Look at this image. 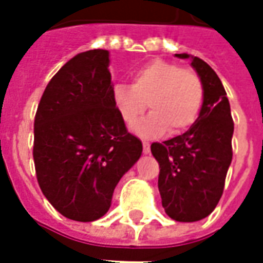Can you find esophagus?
I'll return each mask as SVG.
<instances>
[{
    "label": "esophagus",
    "instance_id": "esophagus-1",
    "mask_svg": "<svg viewBox=\"0 0 263 263\" xmlns=\"http://www.w3.org/2000/svg\"><path fill=\"white\" fill-rule=\"evenodd\" d=\"M142 148H143V154L145 155H148L149 152H151V145H149V142H145V141H143Z\"/></svg>",
    "mask_w": 263,
    "mask_h": 263
}]
</instances>
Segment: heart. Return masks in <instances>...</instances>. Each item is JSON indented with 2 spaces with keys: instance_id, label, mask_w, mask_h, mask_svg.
<instances>
[{
  "instance_id": "obj_1",
  "label": "heart",
  "mask_w": 263,
  "mask_h": 263,
  "mask_svg": "<svg viewBox=\"0 0 263 263\" xmlns=\"http://www.w3.org/2000/svg\"><path fill=\"white\" fill-rule=\"evenodd\" d=\"M204 97L200 76L162 59L151 60L132 74V86L120 83L112 98L126 125H135L148 108L152 112L134 131L142 138H158L171 129L179 135L197 120Z\"/></svg>"
}]
</instances>
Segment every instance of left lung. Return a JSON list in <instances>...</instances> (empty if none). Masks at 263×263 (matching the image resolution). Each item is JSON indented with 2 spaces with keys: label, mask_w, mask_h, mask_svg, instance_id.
Instances as JSON below:
<instances>
[{
  "label": "left lung",
  "mask_w": 263,
  "mask_h": 263,
  "mask_svg": "<svg viewBox=\"0 0 263 263\" xmlns=\"http://www.w3.org/2000/svg\"><path fill=\"white\" fill-rule=\"evenodd\" d=\"M204 88L198 118L187 131L151 145L159 163V187L165 213L175 221L194 222L213 213L220 201L232 160L234 134L230 101L220 77L204 60L187 53Z\"/></svg>",
  "instance_id": "1"
}]
</instances>
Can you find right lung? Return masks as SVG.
<instances>
[{"label": "right lung", "instance_id": "obj_1", "mask_svg": "<svg viewBox=\"0 0 263 263\" xmlns=\"http://www.w3.org/2000/svg\"><path fill=\"white\" fill-rule=\"evenodd\" d=\"M109 52L92 49L52 77L33 124L37 183L66 218L90 222L111 207L115 186L142 155L115 107Z\"/></svg>", "mask_w": 263, "mask_h": 263}]
</instances>
